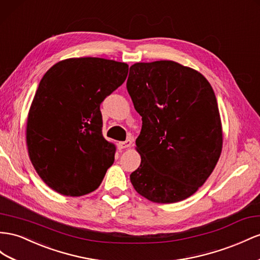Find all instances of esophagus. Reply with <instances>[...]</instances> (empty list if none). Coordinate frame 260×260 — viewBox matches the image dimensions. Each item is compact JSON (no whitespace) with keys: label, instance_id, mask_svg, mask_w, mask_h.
<instances>
[{"label":"esophagus","instance_id":"esophagus-1","mask_svg":"<svg viewBox=\"0 0 260 260\" xmlns=\"http://www.w3.org/2000/svg\"><path fill=\"white\" fill-rule=\"evenodd\" d=\"M131 144H132V140L128 139V140H125V141H123V142H119L118 143V147H119V149H127V147L131 146Z\"/></svg>","mask_w":260,"mask_h":260}]
</instances>
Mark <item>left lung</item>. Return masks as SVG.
<instances>
[{
  "instance_id": "8db88e82",
  "label": "left lung",
  "mask_w": 260,
  "mask_h": 260,
  "mask_svg": "<svg viewBox=\"0 0 260 260\" xmlns=\"http://www.w3.org/2000/svg\"><path fill=\"white\" fill-rule=\"evenodd\" d=\"M127 89L142 117L136 140L141 164L130 175L138 193L173 203L190 197L213 172L222 151V124L210 83L174 61L135 63Z\"/></svg>"
}]
</instances>
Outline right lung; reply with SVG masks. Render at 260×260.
<instances>
[{"label": "right lung", "mask_w": 260, "mask_h": 260, "mask_svg": "<svg viewBox=\"0 0 260 260\" xmlns=\"http://www.w3.org/2000/svg\"><path fill=\"white\" fill-rule=\"evenodd\" d=\"M127 63L71 58L41 79L28 113L26 142L40 178L61 194L100 187L116 147L103 137L101 104L127 79Z\"/></svg>", "instance_id": "obj_1"}]
</instances>
